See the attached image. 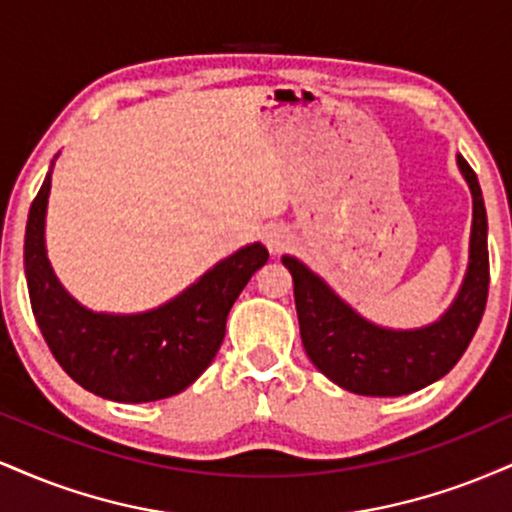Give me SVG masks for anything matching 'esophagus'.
<instances>
[{"instance_id": "esophagus-1", "label": "esophagus", "mask_w": 512, "mask_h": 512, "mask_svg": "<svg viewBox=\"0 0 512 512\" xmlns=\"http://www.w3.org/2000/svg\"><path fill=\"white\" fill-rule=\"evenodd\" d=\"M264 245H267L272 255H279L291 245V233L284 226H269L264 231Z\"/></svg>"}]
</instances>
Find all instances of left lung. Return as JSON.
Returning <instances> with one entry per match:
<instances>
[{
	"label": "left lung",
	"mask_w": 512,
	"mask_h": 512,
	"mask_svg": "<svg viewBox=\"0 0 512 512\" xmlns=\"http://www.w3.org/2000/svg\"><path fill=\"white\" fill-rule=\"evenodd\" d=\"M472 190V236L469 264L452 305L440 320L419 330H387L368 322L296 257L281 262L293 276L298 325L305 354L332 383L354 395L399 397L436 383L460 361L489 298V243L486 209L477 173L457 156Z\"/></svg>",
	"instance_id": "obj_1"
}]
</instances>
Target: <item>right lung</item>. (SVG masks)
<instances>
[{"mask_svg":"<svg viewBox=\"0 0 512 512\" xmlns=\"http://www.w3.org/2000/svg\"><path fill=\"white\" fill-rule=\"evenodd\" d=\"M50 173L26 223L23 267L31 308L52 356L84 390L113 402H156L190 387L226 334V317L250 276L269 260L252 243L216 262L173 301L137 315L93 313L76 303L52 272L45 250Z\"/></svg>","mask_w":512,"mask_h":512,"instance_id":"add662e5","label":"right lung"}]
</instances>
